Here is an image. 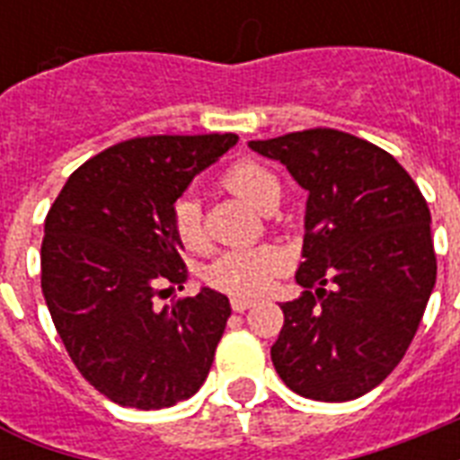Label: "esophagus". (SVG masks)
Returning a JSON list of instances; mask_svg holds the SVG:
<instances>
[{
    "label": "esophagus",
    "mask_w": 460,
    "mask_h": 460,
    "mask_svg": "<svg viewBox=\"0 0 460 460\" xmlns=\"http://www.w3.org/2000/svg\"><path fill=\"white\" fill-rule=\"evenodd\" d=\"M255 305V301L252 298H241V296H236V298H231V307L236 310V313H245L248 307Z\"/></svg>",
    "instance_id": "1"
}]
</instances>
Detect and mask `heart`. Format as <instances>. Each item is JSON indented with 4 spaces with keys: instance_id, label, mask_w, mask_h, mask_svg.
I'll return each mask as SVG.
<instances>
[{
    "instance_id": "heart-1",
    "label": "heart",
    "mask_w": 460,
    "mask_h": 460,
    "mask_svg": "<svg viewBox=\"0 0 460 460\" xmlns=\"http://www.w3.org/2000/svg\"><path fill=\"white\" fill-rule=\"evenodd\" d=\"M224 188L238 200L262 209L270 200L279 198V181L270 169L252 159L231 164L222 176ZM173 229L186 248L202 243L200 205L193 198H181L173 205ZM284 270V255L270 245L226 251L209 265L208 281L219 291L234 296H258L267 291L272 279Z\"/></svg>"
}]
</instances>
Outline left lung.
Listing matches in <instances>:
<instances>
[{
  "label": "left lung",
  "instance_id": "obj_1",
  "mask_svg": "<svg viewBox=\"0 0 460 460\" xmlns=\"http://www.w3.org/2000/svg\"><path fill=\"white\" fill-rule=\"evenodd\" d=\"M307 190L305 294L281 303L274 370L291 392L350 401L406 356L437 281L432 217L420 188L382 147L334 128L251 140Z\"/></svg>",
  "mask_w": 460,
  "mask_h": 460
}]
</instances>
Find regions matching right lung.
I'll use <instances>...</instances> for the list:
<instances>
[{"label":"right lung","mask_w":460,"mask_h":460,"mask_svg":"<svg viewBox=\"0 0 460 460\" xmlns=\"http://www.w3.org/2000/svg\"><path fill=\"white\" fill-rule=\"evenodd\" d=\"M236 143L234 133L126 140L78 166L47 212L40 258L54 327L119 406L169 408L208 379L229 298L202 287L157 307L155 296L186 279L173 202Z\"/></svg>","instance_id":"right-lung-1"}]
</instances>
